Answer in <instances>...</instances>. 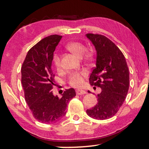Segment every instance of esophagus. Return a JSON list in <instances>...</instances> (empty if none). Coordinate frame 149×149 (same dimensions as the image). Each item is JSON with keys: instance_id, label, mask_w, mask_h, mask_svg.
<instances>
[{"instance_id": "34e87169", "label": "esophagus", "mask_w": 149, "mask_h": 149, "mask_svg": "<svg viewBox=\"0 0 149 149\" xmlns=\"http://www.w3.org/2000/svg\"><path fill=\"white\" fill-rule=\"evenodd\" d=\"M76 91L77 95H84V94H85V93H86V92H85V91H84V90L77 89L76 91Z\"/></svg>"}]
</instances>
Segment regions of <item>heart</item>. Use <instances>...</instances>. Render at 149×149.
I'll return each mask as SVG.
<instances>
[{
	"label": "heart",
	"instance_id": "heart-1",
	"mask_svg": "<svg viewBox=\"0 0 149 149\" xmlns=\"http://www.w3.org/2000/svg\"><path fill=\"white\" fill-rule=\"evenodd\" d=\"M67 48L78 57L82 56V55L85 53V50H86V48L84 46V45L77 41L70 42V43L67 45ZM52 64H53L54 66L56 68V70H60L61 68V60H60L59 54L56 53V52L54 53L53 56H52ZM86 74L87 73L84 70L72 73L69 77V84L71 86L74 87H81L82 85L84 84V79H83V77L86 75Z\"/></svg>",
	"mask_w": 149,
	"mask_h": 149
}]
</instances>
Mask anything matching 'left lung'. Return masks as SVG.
<instances>
[{
    "label": "left lung",
    "mask_w": 149,
    "mask_h": 149,
    "mask_svg": "<svg viewBox=\"0 0 149 149\" xmlns=\"http://www.w3.org/2000/svg\"><path fill=\"white\" fill-rule=\"evenodd\" d=\"M86 36L97 50L96 67L89 83L102 89L97 95V104L86 112L93 119L107 120L114 116L124 102L129 89V70L124 55L111 40L99 34Z\"/></svg>",
    "instance_id": "obj_1"
}]
</instances>
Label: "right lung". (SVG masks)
I'll return each mask as SVG.
<instances>
[{
	"mask_svg": "<svg viewBox=\"0 0 149 149\" xmlns=\"http://www.w3.org/2000/svg\"><path fill=\"white\" fill-rule=\"evenodd\" d=\"M62 36L52 35L42 39L29 49L21 68L25 100L33 116L42 123H53L66 113L67 104L76 94L74 89H65L62 97L52 93L54 74L52 59Z\"/></svg>",
	"mask_w": 149,
	"mask_h": 149,
	"instance_id": "right-lung-1",
	"label": "right lung"
}]
</instances>
